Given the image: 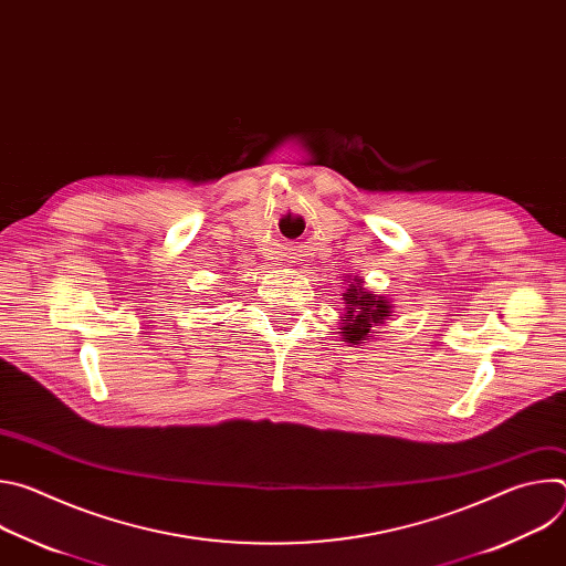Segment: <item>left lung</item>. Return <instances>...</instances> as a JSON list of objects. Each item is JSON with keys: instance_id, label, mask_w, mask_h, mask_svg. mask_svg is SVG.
<instances>
[{"instance_id": "obj_1", "label": "left lung", "mask_w": 566, "mask_h": 566, "mask_svg": "<svg viewBox=\"0 0 566 566\" xmlns=\"http://www.w3.org/2000/svg\"><path fill=\"white\" fill-rule=\"evenodd\" d=\"M356 282V280H354ZM358 287L355 284H349L347 293H345V319L340 322L343 325V336L347 343L352 345H360V340H369L374 334L371 327L382 325L389 315V304L385 297L367 293L360 282Z\"/></svg>"}]
</instances>
